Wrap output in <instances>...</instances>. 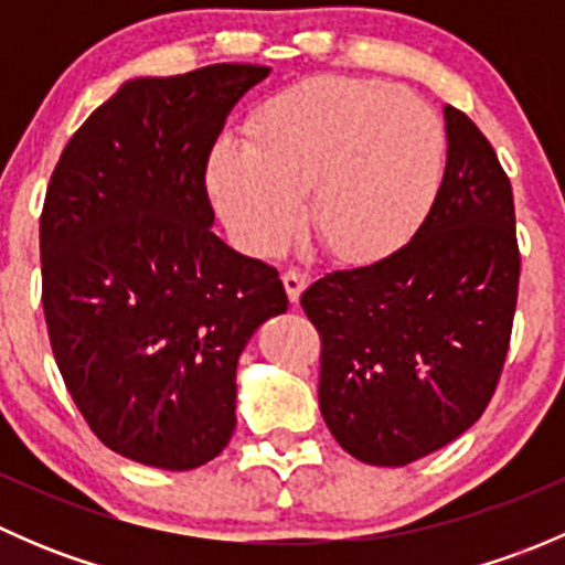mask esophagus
I'll use <instances>...</instances> for the list:
<instances>
[{
	"instance_id": "34e87169",
	"label": "esophagus",
	"mask_w": 565,
	"mask_h": 565,
	"mask_svg": "<svg viewBox=\"0 0 565 565\" xmlns=\"http://www.w3.org/2000/svg\"><path fill=\"white\" fill-rule=\"evenodd\" d=\"M281 281H284V287H287L289 300H292V303H298L300 292H303L306 284H309V273L300 270V267H289V270H284Z\"/></svg>"
}]
</instances>
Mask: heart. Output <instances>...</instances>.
Wrapping results in <instances>:
<instances>
[{
    "label": "heart",
    "mask_w": 565,
    "mask_h": 565,
    "mask_svg": "<svg viewBox=\"0 0 565 565\" xmlns=\"http://www.w3.org/2000/svg\"><path fill=\"white\" fill-rule=\"evenodd\" d=\"M254 141L221 139L207 182L243 248L273 250L303 218L328 254L374 259L424 221L443 174L435 108L372 78L317 76L259 106Z\"/></svg>",
    "instance_id": "b5f03b06"
}]
</instances>
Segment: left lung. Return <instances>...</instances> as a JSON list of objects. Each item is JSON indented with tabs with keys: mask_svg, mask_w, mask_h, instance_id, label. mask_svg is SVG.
<instances>
[{
	"mask_svg": "<svg viewBox=\"0 0 565 565\" xmlns=\"http://www.w3.org/2000/svg\"><path fill=\"white\" fill-rule=\"evenodd\" d=\"M443 114L446 174L418 232L300 298L322 344V418L366 465L402 467L457 440L509 355L522 267L511 180L465 111Z\"/></svg>",
	"mask_w": 565,
	"mask_h": 565,
	"instance_id": "left-lung-1",
	"label": "left lung"
}]
</instances>
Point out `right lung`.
Segmentation results:
<instances>
[{
    "label": "right lung",
    "mask_w": 565,
    "mask_h": 565,
    "mask_svg": "<svg viewBox=\"0 0 565 565\" xmlns=\"http://www.w3.org/2000/svg\"><path fill=\"white\" fill-rule=\"evenodd\" d=\"M265 65L136 78L71 136L40 215L43 315L65 388L119 457L215 459L235 431L237 358L287 311L273 265L215 235L207 174Z\"/></svg>",
    "instance_id": "add662e5"
}]
</instances>
